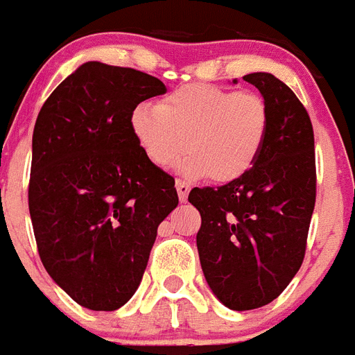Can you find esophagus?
Wrapping results in <instances>:
<instances>
[{"instance_id":"obj_1","label":"esophagus","mask_w":355,"mask_h":355,"mask_svg":"<svg viewBox=\"0 0 355 355\" xmlns=\"http://www.w3.org/2000/svg\"><path fill=\"white\" fill-rule=\"evenodd\" d=\"M175 186H177V191H178V198H180V202H186L187 200V195H189V191H191V186L186 182V180H180V178H177V182H175Z\"/></svg>"}]
</instances>
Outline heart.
<instances>
[{
    "mask_svg": "<svg viewBox=\"0 0 355 355\" xmlns=\"http://www.w3.org/2000/svg\"><path fill=\"white\" fill-rule=\"evenodd\" d=\"M132 132L157 168L169 169L187 151L182 173L231 184L245 177L269 133V110L258 94L218 86H180L160 101L133 108Z\"/></svg>",
    "mask_w": 355,
    "mask_h": 355,
    "instance_id": "heart-1",
    "label": "heart"
}]
</instances>
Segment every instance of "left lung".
Returning a JSON list of instances; mask_svg holds the SVG:
<instances>
[{"mask_svg": "<svg viewBox=\"0 0 355 355\" xmlns=\"http://www.w3.org/2000/svg\"><path fill=\"white\" fill-rule=\"evenodd\" d=\"M269 110V133L252 169L236 182L193 187L200 211V265L211 291L233 311L258 309L284 293L305 258L315 204L312 122L285 83L243 76Z\"/></svg>", "mask_w": 355, "mask_h": 355, "instance_id": "8db88e82", "label": "left lung"}]
</instances>
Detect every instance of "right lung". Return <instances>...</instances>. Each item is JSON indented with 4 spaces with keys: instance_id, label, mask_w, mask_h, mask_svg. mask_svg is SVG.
Here are the masks:
<instances>
[{
    "instance_id": "obj_1",
    "label": "right lung",
    "mask_w": 355,
    "mask_h": 355,
    "mask_svg": "<svg viewBox=\"0 0 355 355\" xmlns=\"http://www.w3.org/2000/svg\"><path fill=\"white\" fill-rule=\"evenodd\" d=\"M166 94L144 71L90 61L44 101L32 137L28 209L46 272L92 311L135 294L157 227L178 204L175 178L132 132V112Z\"/></svg>"
}]
</instances>
